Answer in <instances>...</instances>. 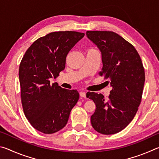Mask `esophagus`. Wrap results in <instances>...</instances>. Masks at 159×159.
Here are the masks:
<instances>
[{"mask_svg":"<svg viewBox=\"0 0 159 159\" xmlns=\"http://www.w3.org/2000/svg\"><path fill=\"white\" fill-rule=\"evenodd\" d=\"M80 96L81 97V98H86V93L83 92V91H81V92H80Z\"/></svg>","mask_w":159,"mask_h":159,"instance_id":"esophagus-1","label":"esophagus"}]
</instances>
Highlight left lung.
<instances>
[{"label": "left lung", "mask_w": 159, "mask_h": 159, "mask_svg": "<svg viewBox=\"0 0 159 159\" xmlns=\"http://www.w3.org/2000/svg\"><path fill=\"white\" fill-rule=\"evenodd\" d=\"M86 35L100 50L103 66L99 75L109 79L112 87L107 100L102 94L87 95L96 105L91 124L101 134L117 133L132 121L140 104L145 81L143 64L133 45L118 34L88 31Z\"/></svg>", "instance_id": "obj_1"}]
</instances>
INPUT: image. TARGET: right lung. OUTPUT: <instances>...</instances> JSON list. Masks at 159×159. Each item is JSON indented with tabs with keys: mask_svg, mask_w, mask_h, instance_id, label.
Wrapping results in <instances>:
<instances>
[{
	"mask_svg": "<svg viewBox=\"0 0 159 159\" xmlns=\"http://www.w3.org/2000/svg\"><path fill=\"white\" fill-rule=\"evenodd\" d=\"M85 36L77 31H55L33 43L20 64L21 99L25 116L37 130L52 134L66 125L69 114L79 99L76 90L55 83L65 68L71 48Z\"/></svg>",
	"mask_w": 159,
	"mask_h": 159,
	"instance_id": "right-lung-1",
	"label": "right lung"
}]
</instances>
